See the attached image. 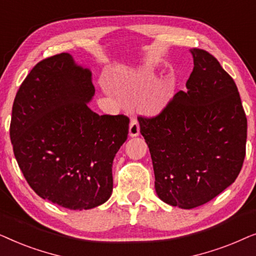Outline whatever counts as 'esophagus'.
Returning <instances> with one entry per match:
<instances>
[{
  "instance_id": "34e87169",
  "label": "esophagus",
  "mask_w": 256,
  "mask_h": 256,
  "mask_svg": "<svg viewBox=\"0 0 256 256\" xmlns=\"http://www.w3.org/2000/svg\"><path fill=\"white\" fill-rule=\"evenodd\" d=\"M140 135V124L136 118H132L129 124V136L130 138H136Z\"/></svg>"
}]
</instances>
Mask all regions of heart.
Returning a JSON list of instances; mask_svg holds the SVG:
<instances>
[{
  "mask_svg": "<svg viewBox=\"0 0 256 256\" xmlns=\"http://www.w3.org/2000/svg\"><path fill=\"white\" fill-rule=\"evenodd\" d=\"M152 78H154V72L152 70L149 68L141 70V71H138L136 74L132 76L127 82H126V86H127L128 88L138 90L140 87H143L148 82H152ZM168 100H169V93L164 90H160V92L157 93V96H155V99L152 100V102L150 104L149 110L152 112V113H157V112H160L164 106H166Z\"/></svg>",
  "mask_w": 256,
  "mask_h": 256,
  "instance_id": "b5f03b06",
  "label": "heart"
}]
</instances>
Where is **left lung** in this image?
Wrapping results in <instances>:
<instances>
[{"label":"left lung","instance_id":"8db88e82","mask_svg":"<svg viewBox=\"0 0 256 256\" xmlns=\"http://www.w3.org/2000/svg\"><path fill=\"white\" fill-rule=\"evenodd\" d=\"M194 71L154 118H140L152 155L155 190L168 205L190 210L234 183L246 154L247 118L234 80L208 52L191 48Z\"/></svg>","mask_w":256,"mask_h":256}]
</instances>
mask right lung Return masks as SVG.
<instances>
[{"instance_id":"1","label":"right lung","mask_w":256,"mask_h":256,"mask_svg":"<svg viewBox=\"0 0 256 256\" xmlns=\"http://www.w3.org/2000/svg\"><path fill=\"white\" fill-rule=\"evenodd\" d=\"M92 72L70 54L31 70L16 94L10 140L20 169L40 198L70 210L110 199L113 160L127 140L129 118L90 110Z\"/></svg>"}]
</instances>
